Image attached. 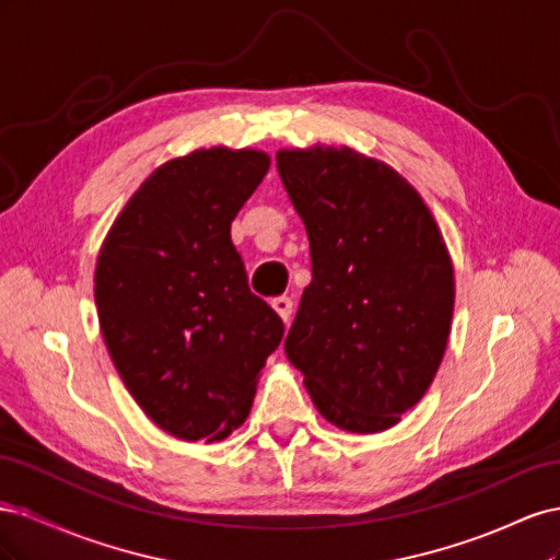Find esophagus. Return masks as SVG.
<instances>
[{"instance_id": "esophagus-1", "label": "esophagus", "mask_w": 560, "mask_h": 560, "mask_svg": "<svg viewBox=\"0 0 560 560\" xmlns=\"http://www.w3.org/2000/svg\"><path fill=\"white\" fill-rule=\"evenodd\" d=\"M270 308H273V311L278 313V317H280L282 322H290V317H292V301H290V299H287V296H278V299L270 301Z\"/></svg>"}]
</instances>
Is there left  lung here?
I'll use <instances>...</instances> for the list:
<instances>
[{
    "label": "left lung",
    "instance_id": "left-lung-1",
    "mask_svg": "<svg viewBox=\"0 0 560 560\" xmlns=\"http://www.w3.org/2000/svg\"><path fill=\"white\" fill-rule=\"evenodd\" d=\"M278 173L311 243L284 352L322 418L352 434L395 428L444 360L455 276L425 200L350 147L280 149Z\"/></svg>",
    "mask_w": 560,
    "mask_h": 560
}]
</instances>
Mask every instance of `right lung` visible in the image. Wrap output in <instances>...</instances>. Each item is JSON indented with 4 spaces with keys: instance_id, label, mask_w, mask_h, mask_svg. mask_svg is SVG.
<instances>
[{
    "instance_id": "obj_1",
    "label": "right lung",
    "mask_w": 560,
    "mask_h": 560,
    "mask_svg": "<svg viewBox=\"0 0 560 560\" xmlns=\"http://www.w3.org/2000/svg\"><path fill=\"white\" fill-rule=\"evenodd\" d=\"M259 149L210 147L151 173L114 219L95 264L109 358L151 422L222 442L249 416L282 319L254 296L231 224L268 173Z\"/></svg>"
}]
</instances>
